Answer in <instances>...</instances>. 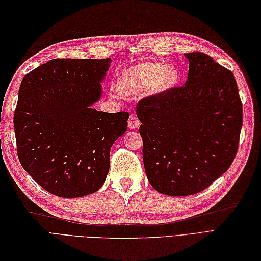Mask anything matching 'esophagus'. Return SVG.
Masks as SVG:
<instances>
[{"label":"esophagus","instance_id":"esophagus-1","mask_svg":"<svg viewBox=\"0 0 261 261\" xmlns=\"http://www.w3.org/2000/svg\"><path fill=\"white\" fill-rule=\"evenodd\" d=\"M129 129H131V130H136V129H138V127H139V125H140V121L138 120V118L136 115H131L130 116V119H129Z\"/></svg>","mask_w":261,"mask_h":261}]
</instances>
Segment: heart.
Wrapping results in <instances>:
<instances>
[{
    "label": "heart",
    "instance_id": "b5f03b06",
    "mask_svg": "<svg viewBox=\"0 0 261 261\" xmlns=\"http://www.w3.org/2000/svg\"><path fill=\"white\" fill-rule=\"evenodd\" d=\"M178 79L179 71L173 65L141 62L122 70L116 87L125 95H135L147 88L152 95H158L173 88Z\"/></svg>",
    "mask_w": 261,
    "mask_h": 261
}]
</instances>
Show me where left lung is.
<instances>
[{
    "mask_svg": "<svg viewBox=\"0 0 261 261\" xmlns=\"http://www.w3.org/2000/svg\"><path fill=\"white\" fill-rule=\"evenodd\" d=\"M184 86L137 107L147 178L157 192H202L229 169L238 151L242 104L233 74L203 53L185 54Z\"/></svg>",
    "mask_w": 261,
    "mask_h": 261,
    "instance_id": "obj_1",
    "label": "left lung"
}]
</instances>
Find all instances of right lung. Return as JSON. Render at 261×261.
Here are the masks:
<instances>
[{"label":"right lung","mask_w":261,"mask_h":261,"mask_svg":"<svg viewBox=\"0 0 261 261\" xmlns=\"http://www.w3.org/2000/svg\"><path fill=\"white\" fill-rule=\"evenodd\" d=\"M111 62L51 59L21 82L13 120L18 157L54 195H90L107 179L110 149L129 119L127 112L92 108L102 96Z\"/></svg>","instance_id":"1"}]
</instances>
